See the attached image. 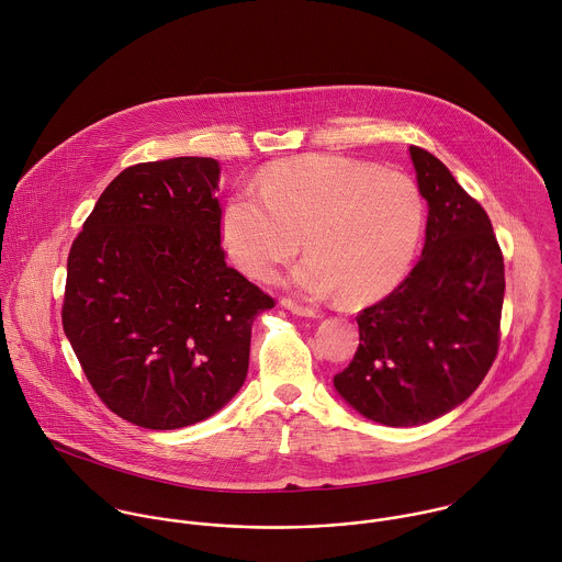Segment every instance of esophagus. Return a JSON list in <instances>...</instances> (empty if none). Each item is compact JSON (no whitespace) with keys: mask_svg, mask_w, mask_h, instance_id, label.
Returning <instances> with one entry per match:
<instances>
[{"mask_svg":"<svg viewBox=\"0 0 562 562\" xmlns=\"http://www.w3.org/2000/svg\"><path fill=\"white\" fill-rule=\"evenodd\" d=\"M280 304H282L286 311H291L293 315H300V317H317V311H315V308L304 306V304H297V302H293V300H289V297H282Z\"/></svg>","mask_w":562,"mask_h":562,"instance_id":"1","label":"esophagus"}]
</instances>
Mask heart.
Instances as JSON below:
<instances>
[{
	"label": "heart",
	"instance_id": "obj_1",
	"mask_svg": "<svg viewBox=\"0 0 562 562\" xmlns=\"http://www.w3.org/2000/svg\"><path fill=\"white\" fill-rule=\"evenodd\" d=\"M423 229L425 201L412 177L341 155L276 161L221 212V243L245 276L273 278L304 238L308 256L289 284L311 297L341 293L348 304L392 293L414 262Z\"/></svg>",
	"mask_w": 562,
	"mask_h": 562
}]
</instances>
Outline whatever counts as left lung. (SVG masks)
Wrapping results in <instances>:
<instances>
[{
  "label": "left lung",
  "instance_id": "obj_1",
  "mask_svg": "<svg viewBox=\"0 0 562 562\" xmlns=\"http://www.w3.org/2000/svg\"><path fill=\"white\" fill-rule=\"evenodd\" d=\"M429 203L423 256L381 302L359 313V348L335 387L387 427L431 423L464 403L499 350L504 254L486 210L449 168L409 146Z\"/></svg>",
  "mask_w": 562,
  "mask_h": 562
}]
</instances>
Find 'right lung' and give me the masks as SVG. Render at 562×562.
<instances>
[{"mask_svg":"<svg viewBox=\"0 0 562 562\" xmlns=\"http://www.w3.org/2000/svg\"><path fill=\"white\" fill-rule=\"evenodd\" d=\"M218 161L124 168L67 256L63 330L98 398L155 431L218 412L245 383L271 295L227 267Z\"/></svg>","mask_w":562,"mask_h":562,"instance_id":"right-lung-1","label":"right lung"}]
</instances>
